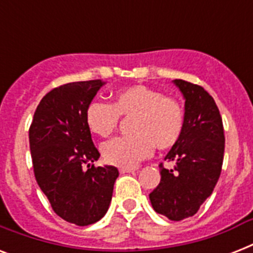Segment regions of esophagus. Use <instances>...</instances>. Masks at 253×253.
Returning a JSON list of instances; mask_svg holds the SVG:
<instances>
[{"label": "esophagus", "mask_w": 253, "mask_h": 253, "mask_svg": "<svg viewBox=\"0 0 253 253\" xmlns=\"http://www.w3.org/2000/svg\"><path fill=\"white\" fill-rule=\"evenodd\" d=\"M119 172H121V173H131V172H135V168H119Z\"/></svg>", "instance_id": "obj_1"}]
</instances>
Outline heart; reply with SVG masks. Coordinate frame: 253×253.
Instances as JSON below:
<instances>
[{"instance_id":"heart-1","label":"heart","mask_w":253,"mask_h":253,"mask_svg":"<svg viewBox=\"0 0 253 253\" xmlns=\"http://www.w3.org/2000/svg\"><path fill=\"white\" fill-rule=\"evenodd\" d=\"M121 117H134L131 136H119L103 143L105 162L121 168H131L152 154L154 147L168 150L180 140L184 131V109L176 98L162 91L132 85L119 90L113 105L93 101L85 111L87 128L99 136H109Z\"/></svg>"}]
</instances>
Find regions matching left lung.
Instances as JSON below:
<instances>
[{
	"mask_svg": "<svg viewBox=\"0 0 253 253\" xmlns=\"http://www.w3.org/2000/svg\"><path fill=\"white\" fill-rule=\"evenodd\" d=\"M185 99V123L180 140L164 160L174 168L160 167V184L150 193L156 212L170 220L193 216L215 188L224 154L222 117L215 101L204 87L173 80Z\"/></svg>",
	"mask_w": 253,
	"mask_h": 253,
	"instance_id": "left-lung-1",
	"label": "left lung"
}]
</instances>
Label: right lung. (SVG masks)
<instances>
[{
  "instance_id": "obj_1",
  "label": "right lung",
  "mask_w": 253,
  "mask_h": 253,
  "mask_svg": "<svg viewBox=\"0 0 253 253\" xmlns=\"http://www.w3.org/2000/svg\"><path fill=\"white\" fill-rule=\"evenodd\" d=\"M105 84L79 81L52 89L38 105L29 131L39 188L53 211L77 226L95 223L106 214L119 176L113 166H93L99 152L85 122L87 105Z\"/></svg>"
}]
</instances>
